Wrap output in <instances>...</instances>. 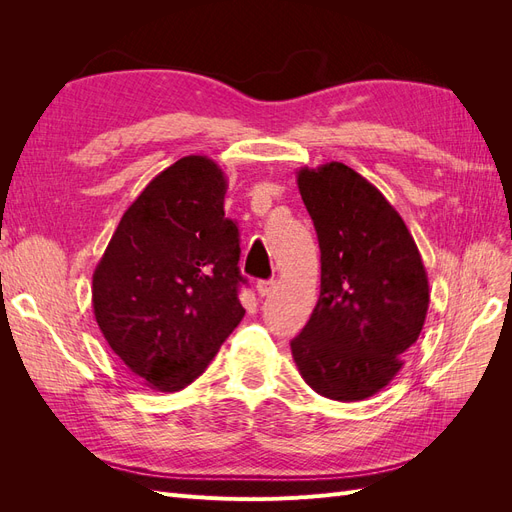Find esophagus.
<instances>
[{
    "mask_svg": "<svg viewBox=\"0 0 512 512\" xmlns=\"http://www.w3.org/2000/svg\"><path fill=\"white\" fill-rule=\"evenodd\" d=\"M256 290H258L260 297H269V294L275 290V280H260L256 284Z\"/></svg>",
    "mask_w": 512,
    "mask_h": 512,
    "instance_id": "esophagus-1",
    "label": "esophagus"
}]
</instances>
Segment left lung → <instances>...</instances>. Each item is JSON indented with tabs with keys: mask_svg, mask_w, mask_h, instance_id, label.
Listing matches in <instances>:
<instances>
[{
	"mask_svg": "<svg viewBox=\"0 0 512 512\" xmlns=\"http://www.w3.org/2000/svg\"><path fill=\"white\" fill-rule=\"evenodd\" d=\"M297 183L320 245V297L292 359L312 389L335 401L382 391L423 331L429 282L395 207L342 162L301 168Z\"/></svg>",
	"mask_w": 512,
	"mask_h": 512,
	"instance_id": "8db88e82",
	"label": "left lung"
}]
</instances>
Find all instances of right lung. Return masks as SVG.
<instances>
[{
    "label": "right lung",
    "mask_w": 512,
    "mask_h": 512,
    "mask_svg": "<svg viewBox=\"0 0 512 512\" xmlns=\"http://www.w3.org/2000/svg\"><path fill=\"white\" fill-rule=\"evenodd\" d=\"M226 188L224 170L207 156L177 160L123 213L94 271L98 327L149 389L192 384L245 316Z\"/></svg>",
    "instance_id": "right-lung-1"
}]
</instances>
